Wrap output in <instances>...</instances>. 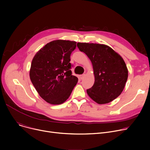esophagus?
Instances as JSON below:
<instances>
[{
	"mask_svg": "<svg viewBox=\"0 0 150 150\" xmlns=\"http://www.w3.org/2000/svg\"><path fill=\"white\" fill-rule=\"evenodd\" d=\"M84 76H85V74H83V75H81L80 76V80H83V79H84Z\"/></svg>",
	"mask_w": 150,
	"mask_h": 150,
	"instance_id": "1",
	"label": "esophagus"
}]
</instances>
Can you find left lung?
<instances>
[{"label": "left lung", "instance_id": "8db88e82", "mask_svg": "<svg viewBox=\"0 0 150 150\" xmlns=\"http://www.w3.org/2000/svg\"><path fill=\"white\" fill-rule=\"evenodd\" d=\"M77 47L87 55L93 66L95 82L87 90L88 96L100 105L108 103L119 97L128 76L120 55L105 44L78 42Z\"/></svg>", "mask_w": 150, "mask_h": 150}]
</instances>
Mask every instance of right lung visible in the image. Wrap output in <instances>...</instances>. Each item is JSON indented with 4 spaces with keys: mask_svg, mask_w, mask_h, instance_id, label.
I'll use <instances>...</instances> for the list:
<instances>
[{
    "mask_svg": "<svg viewBox=\"0 0 150 150\" xmlns=\"http://www.w3.org/2000/svg\"><path fill=\"white\" fill-rule=\"evenodd\" d=\"M75 41L55 40L47 43L35 55L30 78L36 91L47 103L60 105L70 96L78 82L72 75L70 54Z\"/></svg>",
    "mask_w": 150,
    "mask_h": 150,
    "instance_id": "obj_1",
    "label": "right lung"
}]
</instances>
